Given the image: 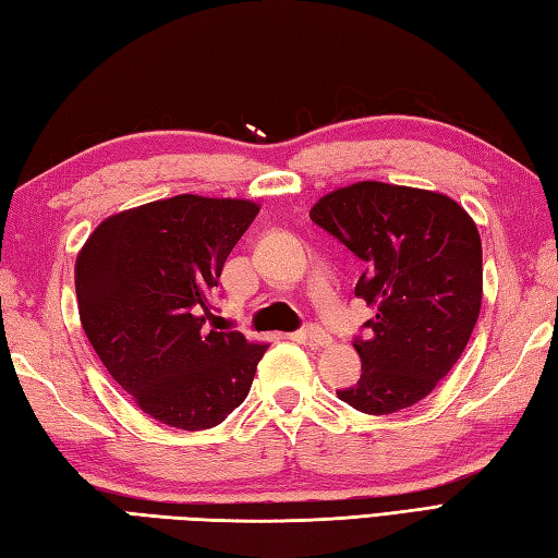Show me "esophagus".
Here are the masks:
<instances>
[{
  "mask_svg": "<svg viewBox=\"0 0 558 558\" xmlns=\"http://www.w3.org/2000/svg\"><path fill=\"white\" fill-rule=\"evenodd\" d=\"M299 337L305 339V342L315 344V347H327L329 342H332V337H329L320 325H305L299 332Z\"/></svg>",
  "mask_w": 558,
  "mask_h": 558,
  "instance_id": "34e87169",
  "label": "esophagus"
}]
</instances>
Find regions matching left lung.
Wrapping results in <instances>:
<instances>
[{"instance_id": "obj_1", "label": "left lung", "mask_w": 558, "mask_h": 558, "mask_svg": "<svg viewBox=\"0 0 558 558\" xmlns=\"http://www.w3.org/2000/svg\"><path fill=\"white\" fill-rule=\"evenodd\" d=\"M311 219L366 263L354 293L375 305L356 337L361 378L337 397L363 414L416 404L458 363L482 308V241L472 216L438 192L356 183Z\"/></svg>"}]
</instances>
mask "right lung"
Wrapping results in <instances>:
<instances>
[{
    "mask_svg": "<svg viewBox=\"0 0 558 558\" xmlns=\"http://www.w3.org/2000/svg\"><path fill=\"white\" fill-rule=\"evenodd\" d=\"M259 207L178 195L110 216L76 257L78 317L98 359L136 407L183 430L241 407L267 344L216 327L226 257Z\"/></svg>",
    "mask_w": 558,
    "mask_h": 558,
    "instance_id": "1",
    "label": "right lung"
}]
</instances>
